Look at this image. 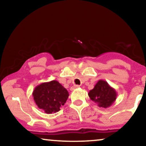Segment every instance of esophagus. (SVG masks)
Wrapping results in <instances>:
<instances>
[{"instance_id": "1", "label": "esophagus", "mask_w": 146, "mask_h": 146, "mask_svg": "<svg viewBox=\"0 0 146 146\" xmlns=\"http://www.w3.org/2000/svg\"><path fill=\"white\" fill-rule=\"evenodd\" d=\"M79 87H80L79 85H75V86H74L73 87H72V90H74L76 88H79Z\"/></svg>"}]
</instances>
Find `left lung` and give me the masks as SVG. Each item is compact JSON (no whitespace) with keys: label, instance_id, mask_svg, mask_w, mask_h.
<instances>
[{"label":"left lung","instance_id":"8db88e82","mask_svg":"<svg viewBox=\"0 0 146 146\" xmlns=\"http://www.w3.org/2000/svg\"><path fill=\"white\" fill-rule=\"evenodd\" d=\"M88 96L99 107L107 108L111 106L115 101L117 92L106 81L100 80L96 83L94 88L89 92Z\"/></svg>","mask_w":146,"mask_h":146}]
</instances>
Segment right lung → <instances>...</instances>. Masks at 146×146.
<instances>
[{
    "label": "right lung",
    "instance_id": "1",
    "mask_svg": "<svg viewBox=\"0 0 146 146\" xmlns=\"http://www.w3.org/2000/svg\"><path fill=\"white\" fill-rule=\"evenodd\" d=\"M33 95L36 104L46 113H56L64 105L69 96L68 92L56 80L38 85Z\"/></svg>",
    "mask_w": 146,
    "mask_h": 146
}]
</instances>
